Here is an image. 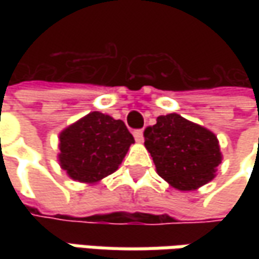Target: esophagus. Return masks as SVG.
<instances>
[{
	"label": "esophagus",
	"instance_id": "34e87169",
	"mask_svg": "<svg viewBox=\"0 0 259 259\" xmlns=\"http://www.w3.org/2000/svg\"><path fill=\"white\" fill-rule=\"evenodd\" d=\"M133 134H134L135 141H138V143H141V141H143V138H144V137H143V131H141V130H135Z\"/></svg>",
	"mask_w": 259,
	"mask_h": 259
}]
</instances>
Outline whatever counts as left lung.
I'll return each mask as SVG.
<instances>
[{
  "label": "left lung",
  "instance_id": "1",
  "mask_svg": "<svg viewBox=\"0 0 259 259\" xmlns=\"http://www.w3.org/2000/svg\"><path fill=\"white\" fill-rule=\"evenodd\" d=\"M157 173L177 190H196L214 177L222 154L216 135L177 114L161 115L144 131Z\"/></svg>",
  "mask_w": 259,
  "mask_h": 259
}]
</instances>
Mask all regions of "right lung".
Returning <instances> with one entry per match:
<instances>
[{"mask_svg":"<svg viewBox=\"0 0 259 259\" xmlns=\"http://www.w3.org/2000/svg\"><path fill=\"white\" fill-rule=\"evenodd\" d=\"M59 163L67 176L96 183L118 170L134 137L121 119L91 112L60 133Z\"/></svg>","mask_w":259,"mask_h":259,"instance_id":"add662e5","label":"right lung"}]
</instances>
